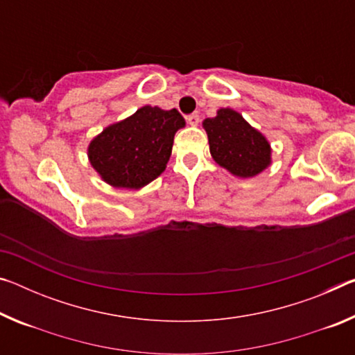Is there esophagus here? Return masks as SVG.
Returning a JSON list of instances; mask_svg holds the SVG:
<instances>
[{
	"label": "esophagus",
	"mask_w": 355,
	"mask_h": 355,
	"mask_svg": "<svg viewBox=\"0 0 355 355\" xmlns=\"http://www.w3.org/2000/svg\"><path fill=\"white\" fill-rule=\"evenodd\" d=\"M186 120H188V123L192 125V127H196V125H199L200 122V116L197 112H194V114H189V116L186 117Z\"/></svg>",
	"instance_id": "34e87169"
}]
</instances>
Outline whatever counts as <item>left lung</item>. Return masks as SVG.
Instances as JSON below:
<instances>
[{
    "label": "left lung",
    "mask_w": 355,
    "mask_h": 355,
    "mask_svg": "<svg viewBox=\"0 0 355 355\" xmlns=\"http://www.w3.org/2000/svg\"><path fill=\"white\" fill-rule=\"evenodd\" d=\"M203 128L214 161L233 175L254 177L271 163L266 137L252 128L239 112L228 107L219 110L218 116L203 122Z\"/></svg>",
    "instance_id": "obj_1"
}]
</instances>
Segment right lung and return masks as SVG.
<instances>
[{
  "instance_id": "add662e5",
  "label": "right lung",
  "mask_w": 355,
  "mask_h": 355,
  "mask_svg": "<svg viewBox=\"0 0 355 355\" xmlns=\"http://www.w3.org/2000/svg\"><path fill=\"white\" fill-rule=\"evenodd\" d=\"M182 127L184 119L177 110L144 106L95 137L89 146V159L106 183L142 188L166 169L173 136Z\"/></svg>"
}]
</instances>
